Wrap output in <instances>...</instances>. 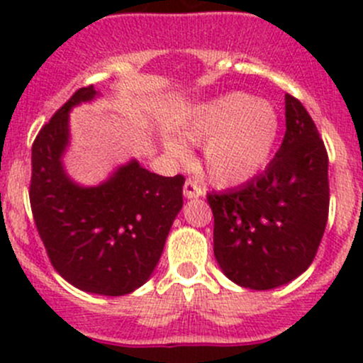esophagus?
I'll return each mask as SVG.
<instances>
[{"mask_svg": "<svg viewBox=\"0 0 363 363\" xmlns=\"http://www.w3.org/2000/svg\"><path fill=\"white\" fill-rule=\"evenodd\" d=\"M203 195V188L193 179H188L184 182V196L186 199H199V196Z\"/></svg>", "mask_w": 363, "mask_h": 363, "instance_id": "34e87169", "label": "esophagus"}]
</instances>
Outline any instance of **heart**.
Instances as JSON below:
<instances>
[{"label": "heart", "mask_w": 363, "mask_h": 363, "mask_svg": "<svg viewBox=\"0 0 363 363\" xmlns=\"http://www.w3.org/2000/svg\"><path fill=\"white\" fill-rule=\"evenodd\" d=\"M281 133V117L269 101L246 93L225 94L199 105L179 126L189 144L203 145V170L216 186H239L269 164ZM164 149L177 161L189 151L177 138H167Z\"/></svg>", "instance_id": "b5f03b06"}]
</instances>
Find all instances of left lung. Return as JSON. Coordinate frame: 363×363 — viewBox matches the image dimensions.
Instances as JSON below:
<instances>
[{"instance_id": "1", "label": "left lung", "mask_w": 363, "mask_h": 363, "mask_svg": "<svg viewBox=\"0 0 363 363\" xmlns=\"http://www.w3.org/2000/svg\"><path fill=\"white\" fill-rule=\"evenodd\" d=\"M286 133L263 174L208 193L214 256L230 281L272 290L306 272L328 219V155L303 105L286 94Z\"/></svg>"}]
</instances>
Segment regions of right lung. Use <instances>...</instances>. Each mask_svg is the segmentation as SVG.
<instances>
[{
  "mask_svg": "<svg viewBox=\"0 0 363 363\" xmlns=\"http://www.w3.org/2000/svg\"><path fill=\"white\" fill-rule=\"evenodd\" d=\"M98 96L80 87L40 130L31 149L29 202L50 263L87 294L119 296L140 288L160 262L164 240L182 208L184 177H163L123 164L98 186L68 177V112Z\"/></svg>",
  "mask_w": 363,
  "mask_h": 363,
  "instance_id": "obj_1",
  "label": "right lung"
}]
</instances>
